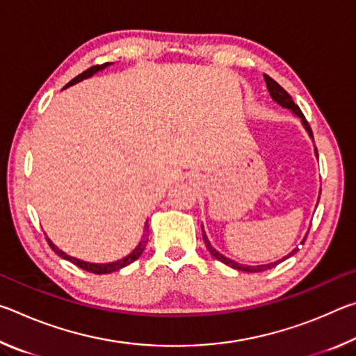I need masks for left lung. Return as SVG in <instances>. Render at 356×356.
<instances>
[{"label": "left lung", "instance_id": "1", "mask_svg": "<svg viewBox=\"0 0 356 356\" xmlns=\"http://www.w3.org/2000/svg\"><path fill=\"white\" fill-rule=\"evenodd\" d=\"M264 78H265V83H267V89H268L270 95H272V99L276 102V104L281 105L282 108H287V110H291V111L295 114V116H298V118L301 119V124L305 125L306 131H308L309 136L312 138V140H314V136H312V130H311V127H309L308 120L305 119L303 113H301V110L298 108V105L295 104V102L292 100L291 95H289V94H287V91H284V89H282V88L280 86V84L273 80V78H270L268 75H264ZM316 155H317V149H316ZM202 238H204V243H206V246H207L209 252H210V254H212L215 259H218L220 262L229 265V267H232V268H236V270H242V272H248V273L264 272V270L273 268V267H276V265H278L280 262L284 261V259L291 257L292 254H295V252H297V248H295L292 252H289V254H287L286 257L280 259V261H276V262H270V264H265V265H256V267H251V265H243V264H238V262H236V261H231V259H229V257L222 256L220 251H216V250L213 248V246L210 245L209 238H207V236H206V232H204V229H202ZM305 240H306V238H303V242H301V243H305Z\"/></svg>", "mask_w": 356, "mask_h": 356}]
</instances>
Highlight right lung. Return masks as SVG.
<instances>
[{"label":"right lung","instance_id":"obj_1","mask_svg":"<svg viewBox=\"0 0 356 356\" xmlns=\"http://www.w3.org/2000/svg\"><path fill=\"white\" fill-rule=\"evenodd\" d=\"M111 63H105V64H102V65H92V67H89L88 70H84L83 74H80L78 76H75L74 80H72L70 83H67L65 84V88H69V86H72V84H75V83H78V81H81V80H84V78H89V76H92L95 72H99V70H102V69H105L106 65H110ZM147 234H149V225H147V221H146V225H144V234H143V238L140 240V243L136 245V248L130 252L129 256H125L124 259H119V261H116V262H110V264H91V262H84V261H80V259H75V257H72V256H69V254H65L64 251H61L58 248V246H55L53 245V242L50 238L47 237V242H48V245H50V248L56 252V254L59 256V257H63V259H65V261H69V262H72V264H75L76 267H80V268H83V270H86V272H89V273H95V275H106V273H113V272H118V270H120V268H124V267H127V265H130L131 262H135L138 257H140L141 254H143V251H144V248H146V245H147Z\"/></svg>","mask_w":356,"mask_h":356}]
</instances>
